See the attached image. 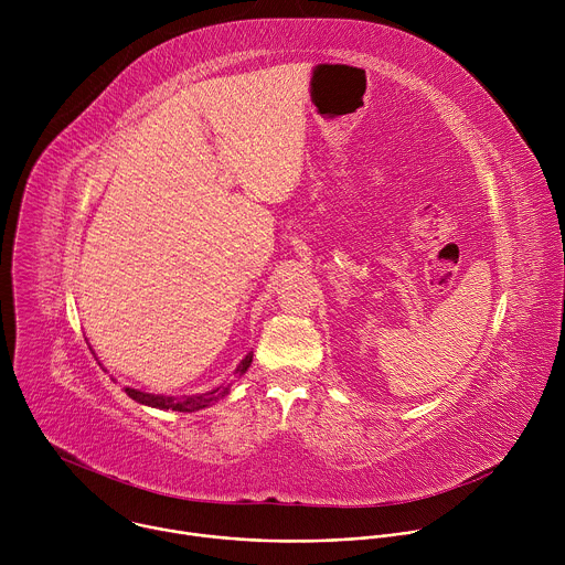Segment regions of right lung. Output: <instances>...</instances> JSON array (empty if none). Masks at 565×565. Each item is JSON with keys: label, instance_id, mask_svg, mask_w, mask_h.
<instances>
[{"label": "right lung", "instance_id": "add662e5", "mask_svg": "<svg viewBox=\"0 0 565 565\" xmlns=\"http://www.w3.org/2000/svg\"><path fill=\"white\" fill-rule=\"evenodd\" d=\"M253 362V353H248L244 360H241L236 373L244 375L248 371ZM125 393L140 402V405H147V407H156V409H172V412H196V409H203V407H210L212 402H216L218 397H223L227 393V388H216L212 393H203V395H190V397H166V395H153V393H142V391H136V388H125Z\"/></svg>", "mask_w": 565, "mask_h": 565}]
</instances>
